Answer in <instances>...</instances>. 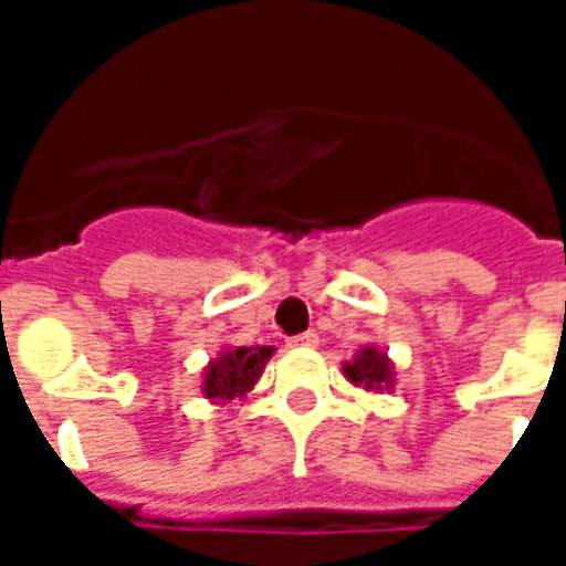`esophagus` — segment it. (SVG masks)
<instances>
[{
    "label": "esophagus",
    "instance_id": "esophagus-1",
    "mask_svg": "<svg viewBox=\"0 0 566 566\" xmlns=\"http://www.w3.org/2000/svg\"><path fill=\"white\" fill-rule=\"evenodd\" d=\"M287 343L294 345V348H315V345H318V333H315V331L296 333V336H291Z\"/></svg>",
    "mask_w": 566,
    "mask_h": 566
}]
</instances>
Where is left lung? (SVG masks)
Returning <instances> with one entry per match:
<instances>
[{
	"mask_svg": "<svg viewBox=\"0 0 566 566\" xmlns=\"http://www.w3.org/2000/svg\"><path fill=\"white\" fill-rule=\"evenodd\" d=\"M343 369L345 379L367 388V391H391L394 388V364L376 345H364L355 360H348Z\"/></svg>",
	"mask_w": 566,
	"mask_h": 566,
	"instance_id": "obj_1",
	"label": "left lung"
}]
</instances>
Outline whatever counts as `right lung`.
I'll return each mask as SVG.
<instances>
[{"mask_svg": "<svg viewBox=\"0 0 566 566\" xmlns=\"http://www.w3.org/2000/svg\"><path fill=\"white\" fill-rule=\"evenodd\" d=\"M272 345H251V348H227L221 355L209 360V367L202 369V394L211 403H230L242 400L260 373L266 369V360L272 357Z\"/></svg>", "mask_w": 566, "mask_h": 566, "instance_id": "right-lung-1", "label": "right lung"}]
</instances>
